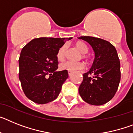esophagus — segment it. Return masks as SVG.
<instances>
[{"label":"esophagus","instance_id":"1","mask_svg":"<svg viewBox=\"0 0 133 133\" xmlns=\"http://www.w3.org/2000/svg\"><path fill=\"white\" fill-rule=\"evenodd\" d=\"M72 72H70V71H68V75H69V76H71V75H72Z\"/></svg>","mask_w":133,"mask_h":133}]
</instances>
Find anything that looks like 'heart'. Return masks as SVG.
<instances>
[{"instance_id": "1", "label": "heart", "mask_w": 133, "mask_h": 133, "mask_svg": "<svg viewBox=\"0 0 133 133\" xmlns=\"http://www.w3.org/2000/svg\"><path fill=\"white\" fill-rule=\"evenodd\" d=\"M76 47L79 50L80 53L83 54V57L85 58L84 54L88 53L89 48L87 45L82 42H77L75 44ZM67 51V46L65 44L63 45L59 49L57 53V59L58 61H62L64 60L65 53ZM84 67V65L82 62H72V61H65L64 63H62L59 65V68L61 70H67L70 72H75L77 70H82Z\"/></svg>"}]
</instances>
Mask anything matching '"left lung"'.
<instances>
[{
    "mask_svg": "<svg viewBox=\"0 0 133 133\" xmlns=\"http://www.w3.org/2000/svg\"><path fill=\"white\" fill-rule=\"evenodd\" d=\"M87 42L95 53L91 69L83 74L80 97L89 104L101 105L110 101L120 81V63L116 48L108 41L92 36L78 38Z\"/></svg>",
    "mask_w": 133,
    "mask_h": 133,
    "instance_id": "left-lung-1",
    "label": "left lung"
}]
</instances>
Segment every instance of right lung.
<instances>
[{
  "label": "right lung",
  "mask_w": 133,
  "mask_h": 133,
  "mask_svg": "<svg viewBox=\"0 0 133 133\" xmlns=\"http://www.w3.org/2000/svg\"><path fill=\"white\" fill-rule=\"evenodd\" d=\"M69 38H34L22 49L19 59V78L25 96L33 102L54 101L68 78L67 70L57 72V53Z\"/></svg>",
  "instance_id": "add662e5"
}]
</instances>
